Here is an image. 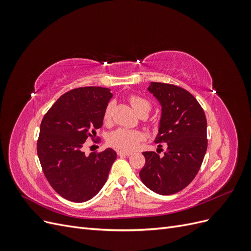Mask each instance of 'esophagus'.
Returning <instances> with one entry per match:
<instances>
[{"label":"esophagus","instance_id":"obj_1","mask_svg":"<svg viewBox=\"0 0 251 251\" xmlns=\"http://www.w3.org/2000/svg\"><path fill=\"white\" fill-rule=\"evenodd\" d=\"M117 154H118V156H131L132 155L131 151H118Z\"/></svg>","mask_w":251,"mask_h":251}]
</instances>
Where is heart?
Returning a JSON list of instances; mask_svg holds the SVG:
<instances>
[{
	"label": "heart",
	"mask_w": 251,
	"mask_h": 251,
	"mask_svg": "<svg viewBox=\"0 0 251 251\" xmlns=\"http://www.w3.org/2000/svg\"><path fill=\"white\" fill-rule=\"evenodd\" d=\"M130 103L133 107V109L137 112V114L142 110L150 111L151 109L150 102L147 100H144V98L137 95H132L130 97ZM112 108H113L112 102L108 103L107 107H105L103 112L104 123H108L110 120L111 114H112ZM142 138H143V134L139 131H134V130H128V128H125V127H120L109 134L108 142L112 147L126 151L134 150L138 146V143Z\"/></svg>",
	"instance_id": "b5f03b06"
}]
</instances>
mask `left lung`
<instances>
[{
  "mask_svg": "<svg viewBox=\"0 0 251 251\" xmlns=\"http://www.w3.org/2000/svg\"><path fill=\"white\" fill-rule=\"evenodd\" d=\"M148 91L161 105L155 142H166L163 156L143 151L146 164L139 172L143 184L159 195L185 188L198 174L207 150V121L196 98L178 86L151 81Z\"/></svg>",
  "mask_w": 251,
  "mask_h": 251,
  "instance_id": "obj_1",
  "label": "left lung"
}]
</instances>
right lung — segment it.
I'll use <instances>...</instances> for the list:
<instances>
[{
  "mask_svg": "<svg viewBox=\"0 0 251 251\" xmlns=\"http://www.w3.org/2000/svg\"><path fill=\"white\" fill-rule=\"evenodd\" d=\"M110 89L83 87L60 96L44 116L37 156L53 189L63 198L81 203L92 199L107 182L116 151L105 149L86 156L82 146L102 126Z\"/></svg>",
  "mask_w": 251,
  "mask_h": 251,
  "instance_id": "right-lung-1",
  "label": "right lung"
}]
</instances>
